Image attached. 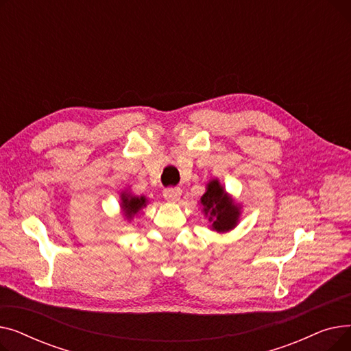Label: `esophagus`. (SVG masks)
Masks as SVG:
<instances>
[{
    "label": "esophagus",
    "instance_id": "34e87169",
    "mask_svg": "<svg viewBox=\"0 0 351 351\" xmlns=\"http://www.w3.org/2000/svg\"><path fill=\"white\" fill-rule=\"evenodd\" d=\"M180 195H182L180 188H168V189H165V192H163L165 199L169 200V202H178L180 199Z\"/></svg>",
    "mask_w": 351,
    "mask_h": 351
}]
</instances>
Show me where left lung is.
<instances>
[{"label": "left lung", "mask_w": 351, "mask_h": 351, "mask_svg": "<svg viewBox=\"0 0 351 351\" xmlns=\"http://www.w3.org/2000/svg\"><path fill=\"white\" fill-rule=\"evenodd\" d=\"M199 205L213 232L228 233L241 222L242 204L234 202L217 178L208 182L206 192L200 197Z\"/></svg>", "instance_id": "left-lung-1"}]
</instances>
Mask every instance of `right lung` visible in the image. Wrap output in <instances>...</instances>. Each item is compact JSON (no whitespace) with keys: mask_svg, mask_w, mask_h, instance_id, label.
<instances>
[{"mask_svg":"<svg viewBox=\"0 0 351 351\" xmlns=\"http://www.w3.org/2000/svg\"><path fill=\"white\" fill-rule=\"evenodd\" d=\"M119 199H121L119 206H121L122 215H123L125 220H128V222H131V220H134V217H135L143 208H146V205H147L146 196L134 195L129 188L121 192Z\"/></svg>","mask_w":351,"mask_h":351,"instance_id":"add662e5","label":"right lung"}]
</instances>
